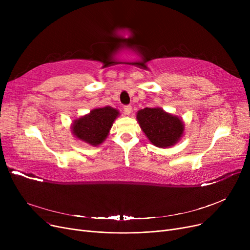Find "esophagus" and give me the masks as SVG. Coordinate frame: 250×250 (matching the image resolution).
Listing matches in <instances>:
<instances>
[{
    "label": "esophagus",
    "mask_w": 250,
    "mask_h": 250,
    "mask_svg": "<svg viewBox=\"0 0 250 250\" xmlns=\"http://www.w3.org/2000/svg\"><path fill=\"white\" fill-rule=\"evenodd\" d=\"M124 110H125V114H129L130 112H132V105H125Z\"/></svg>",
    "instance_id": "obj_1"
}]
</instances>
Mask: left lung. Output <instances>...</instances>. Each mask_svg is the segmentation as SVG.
Masks as SVG:
<instances>
[{
	"label": "left lung",
	"instance_id": "obj_1",
	"mask_svg": "<svg viewBox=\"0 0 250 250\" xmlns=\"http://www.w3.org/2000/svg\"><path fill=\"white\" fill-rule=\"evenodd\" d=\"M137 118L143 132L157 147L174 145L183 133V124L179 118L161 108H144L139 110Z\"/></svg>",
	"mask_w": 250,
	"mask_h": 250
}]
</instances>
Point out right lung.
<instances>
[{
    "label": "right lung",
    "mask_w": 250,
    "mask_h": 250,
    "mask_svg": "<svg viewBox=\"0 0 250 250\" xmlns=\"http://www.w3.org/2000/svg\"><path fill=\"white\" fill-rule=\"evenodd\" d=\"M117 115L118 111L110 106L93 109L89 114L75 121L73 133L89 145L97 146L108 136Z\"/></svg>",
    "instance_id": "obj_1"
}]
</instances>
